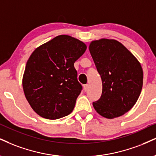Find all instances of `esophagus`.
<instances>
[{
	"label": "esophagus",
	"mask_w": 156,
	"mask_h": 156,
	"mask_svg": "<svg viewBox=\"0 0 156 156\" xmlns=\"http://www.w3.org/2000/svg\"><path fill=\"white\" fill-rule=\"evenodd\" d=\"M88 89H89V85L88 84H86V85H83V89L84 91H86L88 90Z\"/></svg>",
	"instance_id": "obj_1"
}]
</instances>
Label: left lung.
<instances>
[{
	"instance_id": "1",
	"label": "left lung",
	"mask_w": 156,
	"mask_h": 156,
	"mask_svg": "<svg viewBox=\"0 0 156 156\" xmlns=\"http://www.w3.org/2000/svg\"><path fill=\"white\" fill-rule=\"evenodd\" d=\"M89 51L100 75L102 92L93 102L100 115L112 119L133 108L143 84V70L140 62L121 43L102 38L91 41Z\"/></svg>"
}]
</instances>
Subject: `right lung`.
Instances as JSON below:
<instances>
[{"label": "right lung", "instance_id": "right-lung-1", "mask_svg": "<svg viewBox=\"0 0 156 156\" xmlns=\"http://www.w3.org/2000/svg\"><path fill=\"white\" fill-rule=\"evenodd\" d=\"M86 48L78 39L61 35L32 53L26 64L22 87L37 115L55 120L72 112L82 90L74 63Z\"/></svg>", "mask_w": 156, "mask_h": 156}]
</instances>
